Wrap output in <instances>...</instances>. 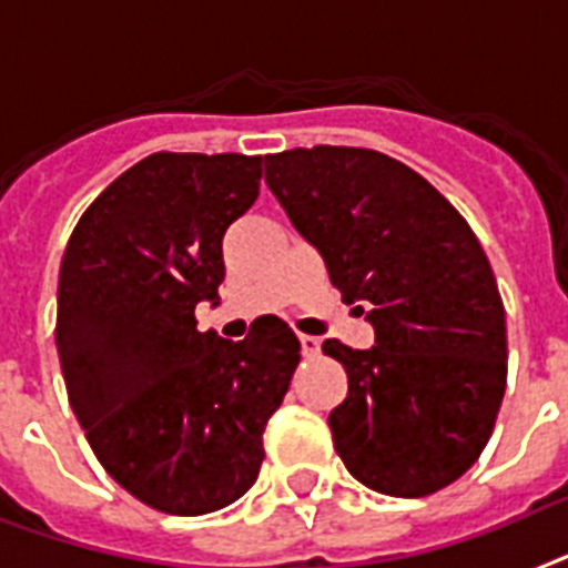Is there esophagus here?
Returning <instances> with one entry per match:
<instances>
[{
	"instance_id": "1",
	"label": "esophagus",
	"mask_w": 568,
	"mask_h": 568,
	"mask_svg": "<svg viewBox=\"0 0 568 568\" xmlns=\"http://www.w3.org/2000/svg\"><path fill=\"white\" fill-rule=\"evenodd\" d=\"M298 342H302V351H304V357H316L318 351H322V339H318V336H311V334H298Z\"/></svg>"
}]
</instances>
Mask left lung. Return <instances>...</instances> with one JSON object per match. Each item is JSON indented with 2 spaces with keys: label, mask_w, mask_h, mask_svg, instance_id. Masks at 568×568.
<instances>
[{
  "label": "left lung",
  "mask_w": 568,
  "mask_h": 568,
  "mask_svg": "<svg viewBox=\"0 0 568 568\" xmlns=\"http://www.w3.org/2000/svg\"><path fill=\"white\" fill-rule=\"evenodd\" d=\"M266 185L322 252L377 345L322 351L348 372L331 412L348 473L386 496H429L470 470L508 383L505 304L479 237L420 173L368 148H293Z\"/></svg>",
  "instance_id": "obj_1"
}]
</instances>
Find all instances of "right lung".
I'll use <instances>...</instances> for the list:
<instances>
[{
  "instance_id": "add662e5",
  "label": "right lung",
  "mask_w": 568,
  "mask_h": 568,
  "mask_svg": "<svg viewBox=\"0 0 568 568\" xmlns=\"http://www.w3.org/2000/svg\"><path fill=\"white\" fill-rule=\"evenodd\" d=\"M257 180L261 156L150 153L92 200L60 261L54 339L74 418L112 479L173 517L255 485L264 426L302 359L275 316L243 342L196 331Z\"/></svg>"
}]
</instances>
